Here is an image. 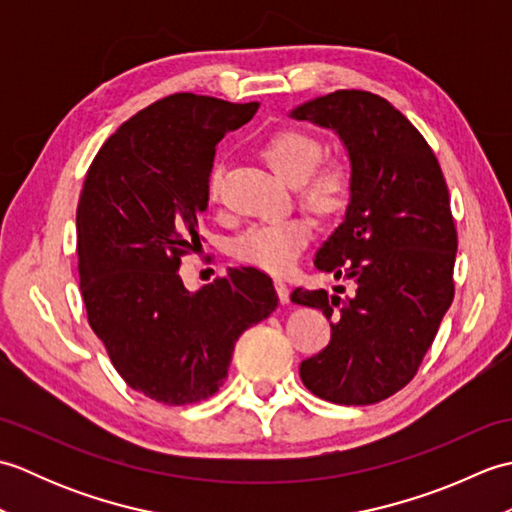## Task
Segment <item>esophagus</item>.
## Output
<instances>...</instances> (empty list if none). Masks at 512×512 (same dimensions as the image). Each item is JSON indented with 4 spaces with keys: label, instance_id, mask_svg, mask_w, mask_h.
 <instances>
[{
    "label": "esophagus",
    "instance_id": "obj_1",
    "mask_svg": "<svg viewBox=\"0 0 512 512\" xmlns=\"http://www.w3.org/2000/svg\"><path fill=\"white\" fill-rule=\"evenodd\" d=\"M275 290H277V295H279V301H281V303H288V301H290V290H288V286H286V281L275 279Z\"/></svg>",
    "mask_w": 512,
    "mask_h": 512
}]
</instances>
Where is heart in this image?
Instances as JSON below:
<instances>
[{
	"label": "heart",
	"instance_id": "b5f03b06",
	"mask_svg": "<svg viewBox=\"0 0 512 512\" xmlns=\"http://www.w3.org/2000/svg\"><path fill=\"white\" fill-rule=\"evenodd\" d=\"M262 154L277 176L297 184L303 182V193L308 202L319 211H334L345 198L350 187V173L341 162H328L317 167L321 160V143L308 132L295 127H284L270 134L262 145ZM220 176H211L209 191L215 198ZM312 237V224L306 217L262 222L250 226L235 239L233 253L242 262L257 266L268 273H286L297 262L301 250Z\"/></svg>",
	"mask_w": 512,
	"mask_h": 512
}]
</instances>
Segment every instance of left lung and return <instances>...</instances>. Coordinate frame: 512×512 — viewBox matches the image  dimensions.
Returning <instances> with one entry per match:
<instances>
[{
	"label": "left lung",
	"mask_w": 512,
	"mask_h": 512,
	"mask_svg": "<svg viewBox=\"0 0 512 512\" xmlns=\"http://www.w3.org/2000/svg\"><path fill=\"white\" fill-rule=\"evenodd\" d=\"M288 116L330 129L350 160L343 222L314 266L350 279L354 292H292V303L323 310L332 325L330 345L299 374L323 400L372 405L416 376L453 301L458 235L447 184L427 140L372 92L317 96Z\"/></svg>",
	"instance_id": "left-lung-1"
}]
</instances>
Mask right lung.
Here are the masks:
<instances>
[{
	"label": "right lung",
	"mask_w": 512,
	"mask_h": 512,
	"mask_svg": "<svg viewBox=\"0 0 512 512\" xmlns=\"http://www.w3.org/2000/svg\"><path fill=\"white\" fill-rule=\"evenodd\" d=\"M259 103L173 94L101 147L76 209L81 295L125 383L165 405L213 396L239 336L279 306L255 268L187 290L180 257L200 244L215 147Z\"/></svg>",
	"instance_id": "add662e5"
}]
</instances>
